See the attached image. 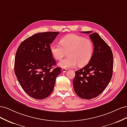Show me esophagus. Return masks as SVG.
<instances>
[{
	"label": "esophagus",
	"instance_id": "obj_1",
	"mask_svg": "<svg viewBox=\"0 0 127 127\" xmlns=\"http://www.w3.org/2000/svg\"><path fill=\"white\" fill-rule=\"evenodd\" d=\"M66 71V68H63L62 69H61V72H65Z\"/></svg>",
	"mask_w": 127,
	"mask_h": 127
}]
</instances>
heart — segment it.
<instances>
[{
  "label": "heart",
  "mask_w": 127,
  "mask_h": 127,
  "mask_svg": "<svg viewBox=\"0 0 127 127\" xmlns=\"http://www.w3.org/2000/svg\"><path fill=\"white\" fill-rule=\"evenodd\" d=\"M60 45L52 44L50 51L52 56L57 60L62 59L68 51V56L58 63L62 68H68L86 64L92 57L94 51V44L90 39L76 34H68L61 39Z\"/></svg>",
  "instance_id": "obj_1"
}]
</instances>
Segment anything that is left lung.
Returning a JSON list of instances; mask_svg holds the SVG:
<instances>
[{
  "label": "left lung",
  "mask_w": 127,
  "mask_h": 127,
  "mask_svg": "<svg viewBox=\"0 0 127 127\" xmlns=\"http://www.w3.org/2000/svg\"><path fill=\"white\" fill-rule=\"evenodd\" d=\"M82 33L90 34L94 52L86 66L76 71L73 87L79 97L90 99L100 95L108 85L112 76L113 57L110 47L97 33Z\"/></svg>",
  "instance_id": "obj_1"
}]
</instances>
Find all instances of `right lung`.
Masks as SVG:
<instances>
[{"instance_id": "right-lung-1", "label": "right lung", "mask_w": 127, "mask_h": 127, "mask_svg": "<svg viewBox=\"0 0 127 127\" xmlns=\"http://www.w3.org/2000/svg\"><path fill=\"white\" fill-rule=\"evenodd\" d=\"M59 32L34 34L19 45L15 58L14 71L23 90L30 97L44 99L51 94L61 68H53L56 61L50 44Z\"/></svg>"}]
</instances>
